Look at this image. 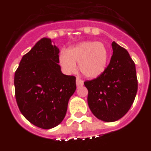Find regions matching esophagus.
<instances>
[{
    "mask_svg": "<svg viewBox=\"0 0 151 151\" xmlns=\"http://www.w3.org/2000/svg\"><path fill=\"white\" fill-rule=\"evenodd\" d=\"M76 84H77V87H81V86L83 85V81L81 79H80V78H77V80H76Z\"/></svg>",
    "mask_w": 151,
    "mask_h": 151,
    "instance_id": "esophagus-1",
    "label": "esophagus"
}]
</instances>
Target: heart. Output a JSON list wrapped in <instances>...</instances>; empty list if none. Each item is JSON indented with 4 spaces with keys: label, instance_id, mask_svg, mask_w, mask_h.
I'll return each mask as SVG.
<instances>
[{
    "label": "heart",
    "instance_id": "1",
    "mask_svg": "<svg viewBox=\"0 0 151 151\" xmlns=\"http://www.w3.org/2000/svg\"><path fill=\"white\" fill-rule=\"evenodd\" d=\"M108 59L109 51L105 44L97 41H86L70 47L68 53H62L60 63L68 73H74L77 70L76 64H79L82 74L87 78L94 79L105 71Z\"/></svg>",
    "mask_w": 151,
    "mask_h": 151
}]
</instances>
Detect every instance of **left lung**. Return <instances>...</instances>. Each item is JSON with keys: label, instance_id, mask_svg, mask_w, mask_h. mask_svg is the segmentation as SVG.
Returning a JSON list of instances; mask_svg holds the SVG:
<instances>
[{"label": "left lung", "instance_id": "1", "mask_svg": "<svg viewBox=\"0 0 151 151\" xmlns=\"http://www.w3.org/2000/svg\"><path fill=\"white\" fill-rule=\"evenodd\" d=\"M113 55L103 74L86 81L87 103L97 118L114 122L126 114L137 92L135 64L126 49L112 43Z\"/></svg>", "mask_w": 151, "mask_h": 151}]
</instances>
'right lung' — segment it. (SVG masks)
Instances as JSON below:
<instances>
[{"label":"right lung","instance_id":"obj_1","mask_svg":"<svg viewBox=\"0 0 151 151\" xmlns=\"http://www.w3.org/2000/svg\"><path fill=\"white\" fill-rule=\"evenodd\" d=\"M59 49L40 39L24 54L14 74L15 97L21 114L42 129L60 124L76 88V78L60 70Z\"/></svg>","mask_w":151,"mask_h":151}]
</instances>
